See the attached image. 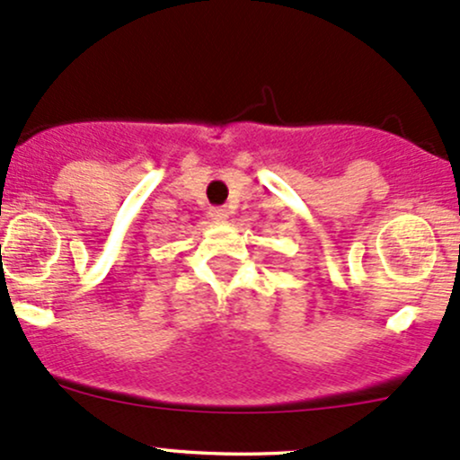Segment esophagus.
Masks as SVG:
<instances>
[{"instance_id":"34e87169","label":"esophagus","mask_w":460,"mask_h":460,"mask_svg":"<svg viewBox=\"0 0 460 460\" xmlns=\"http://www.w3.org/2000/svg\"><path fill=\"white\" fill-rule=\"evenodd\" d=\"M209 216H211V220H226V218H229V211L220 209V207H216V209L209 211Z\"/></svg>"}]
</instances>
